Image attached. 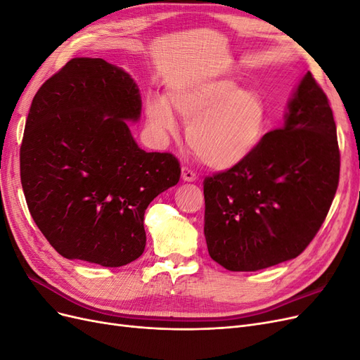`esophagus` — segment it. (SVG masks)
I'll return each mask as SVG.
<instances>
[{
    "label": "esophagus",
    "mask_w": 360,
    "mask_h": 360,
    "mask_svg": "<svg viewBox=\"0 0 360 360\" xmlns=\"http://www.w3.org/2000/svg\"><path fill=\"white\" fill-rule=\"evenodd\" d=\"M181 179L184 181H195V180L198 179V176H197V172H195L193 169H191L189 167H183L181 168Z\"/></svg>",
    "instance_id": "esophagus-1"
}]
</instances>
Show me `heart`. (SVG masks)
I'll list each match as a JSON object with an SVG mask.
<instances>
[{"label":"heart","instance_id":"b5f03b06","mask_svg":"<svg viewBox=\"0 0 360 360\" xmlns=\"http://www.w3.org/2000/svg\"><path fill=\"white\" fill-rule=\"evenodd\" d=\"M168 103L189 123L188 139L205 165L226 169L242 163L257 148L267 124V105L259 93L238 90L230 79H214L183 86ZM155 97L147 103L150 126L162 136L176 132L171 108Z\"/></svg>","mask_w":360,"mask_h":360}]
</instances>
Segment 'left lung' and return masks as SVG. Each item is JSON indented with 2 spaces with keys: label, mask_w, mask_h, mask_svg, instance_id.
Returning <instances> with one entry per match:
<instances>
[{
  "label": "left lung",
  "mask_w": 360,
  "mask_h": 360,
  "mask_svg": "<svg viewBox=\"0 0 360 360\" xmlns=\"http://www.w3.org/2000/svg\"><path fill=\"white\" fill-rule=\"evenodd\" d=\"M340 167L332 108L308 72L284 126L242 163L204 179L210 257L226 270L255 271L300 255L329 213Z\"/></svg>",
  "instance_id": "8db88e82"
}]
</instances>
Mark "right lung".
Listing matches in <instances>:
<instances>
[{
    "label": "right lung",
    "instance_id": "obj_1",
    "mask_svg": "<svg viewBox=\"0 0 360 360\" xmlns=\"http://www.w3.org/2000/svg\"><path fill=\"white\" fill-rule=\"evenodd\" d=\"M138 85L102 58H73L31 102L20 144L28 210L60 255L103 267L139 258L144 213L177 184L171 153H147L126 120H138Z\"/></svg>",
    "mask_w": 360,
    "mask_h": 360
}]
</instances>
